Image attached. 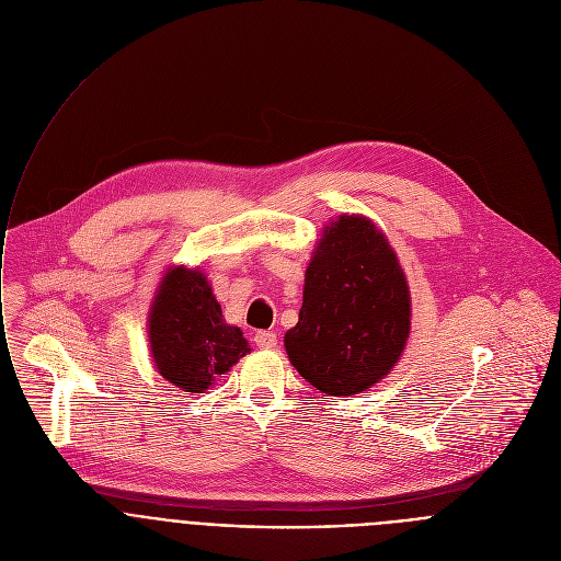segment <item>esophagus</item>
I'll use <instances>...</instances> for the list:
<instances>
[{
    "label": "esophagus",
    "instance_id": "esophagus-1",
    "mask_svg": "<svg viewBox=\"0 0 561 561\" xmlns=\"http://www.w3.org/2000/svg\"><path fill=\"white\" fill-rule=\"evenodd\" d=\"M255 344H257L260 348H264V351H271V348L277 346V335L271 333V331H260V333L255 335Z\"/></svg>",
    "mask_w": 561,
    "mask_h": 561
}]
</instances>
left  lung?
<instances>
[{
    "instance_id": "left-lung-1",
    "label": "left lung",
    "mask_w": 561,
    "mask_h": 561,
    "mask_svg": "<svg viewBox=\"0 0 561 561\" xmlns=\"http://www.w3.org/2000/svg\"><path fill=\"white\" fill-rule=\"evenodd\" d=\"M411 314L407 273L386 234L373 219L344 213L324 226L310 255L286 355L319 392L351 397L397 366Z\"/></svg>"
}]
</instances>
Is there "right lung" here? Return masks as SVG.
I'll return each mask as SVG.
<instances>
[{"mask_svg": "<svg viewBox=\"0 0 561 561\" xmlns=\"http://www.w3.org/2000/svg\"><path fill=\"white\" fill-rule=\"evenodd\" d=\"M150 357L169 383L188 392L208 390L251 346L226 324L213 286L199 266H169L159 279L148 319Z\"/></svg>", "mask_w": 561, "mask_h": 561, "instance_id": "obj_1", "label": "right lung"}]
</instances>
